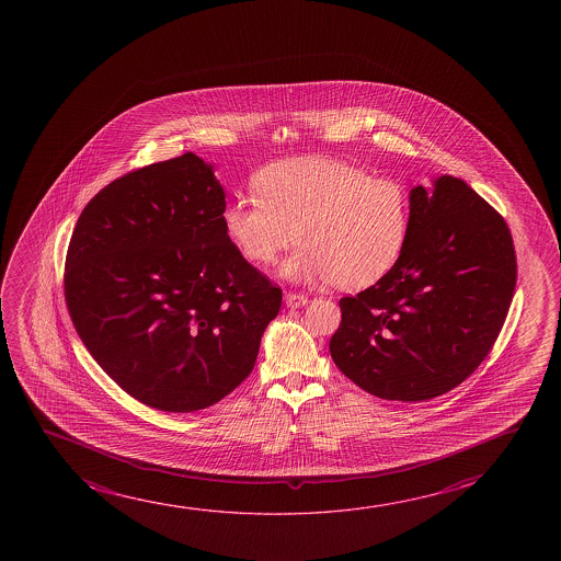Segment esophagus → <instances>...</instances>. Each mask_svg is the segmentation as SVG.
<instances>
[{
    "instance_id": "34e87169",
    "label": "esophagus",
    "mask_w": 561,
    "mask_h": 561,
    "mask_svg": "<svg viewBox=\"0 0 561 561\" xmlns=\"http://www.w3.org/2000/svg\"><path fill=\"white\" fill-rule=\"evenodd\" d=\"M285 305L289 308H299L308 305L307 295H300V293H285Z\"/></svg>"
}]
</instances>
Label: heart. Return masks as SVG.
<instances>
[{"label": "heart", "instance_id": "obj_1", "mask_svg": "<svg viewBox=\"0 0 561 561\" xmlns=\"http://www.w3.org/2000/svg\"><path fill=\"white\" fill-rule=\"evenodd\" d=\"M261 197H236L224 226L241 254L270 266L302 241L284 274L366 289L391 272L410 226L407 190L337 159L274 162L254 178Z\"/></svg>", "mask_w": 561, "mask_h": 561}]
</instances>
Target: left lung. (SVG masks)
Listing matches in <instances>:
<instances>
[{"label": "left lung", "instance_id": "left-lung-1", "mask_svg": "<svg viewBox=\"0 0 561 561\" xmlns=\"http://www.w3.org/2000/svg\"><path fill=\"white\" fill-rule=\"evenodd\" d=\"M517 261L506 220L460 178L410 192L399 261L339 300L337 368L379 399H435L491 353L514 299Z\"/></svg>", "mask_w": 561, "mask_h": 561}]
</instances>
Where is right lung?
<instances>
[{"mask_svg":"<svg viewBox=\"0 0 561 561\" xmlns=\"http://www.w3.org/2000/svg\"><path fill=\"white\" fill-rule=\"evenodd\" d=\"M226 197L197 154L105 185L65 261L70 320L123 391L162 412L213 407L253 371L282 289L243 259Z\"/></svg>","mask_w":561,"mask_h":561,"instance_id":"obj_1","label":"right lung"}]
</instances>
